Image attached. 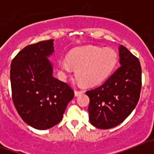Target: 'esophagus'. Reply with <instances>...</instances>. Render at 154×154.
I'll return each instance as SVG.
<instances>
[{
    "instance_id": "1",
    "label": "esophagus",
    "mask_w": 154,
    "mask_h": 154,
    "mask_svg": "<svg viewBox=\"0 0 154 154\" xmlns=\"http://www.w3.org/2000/svg\"><path fill=\"white\" fill-rule=\"evenodd\" d=\"M83 93V91H81V90H80V91H79V90H75V91H74V95H75L76 97H77V96L80 95V94H82Z\"/></svg>"
}]
</instances>
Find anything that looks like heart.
<instances>
[{
	"mask_svg": "<svg viewBox=\"0 0 154 154\" xmlns=\"http://www.w3.org/2000/svg\"><path fill=\"white\" fill-rule=\"evenodd\" d=\"M117 62L118 55L114 50L86 46L74 49L67 59H62L60 67L66 74L72 72L73 68H77L78 81L93 86L106 80L114 71Z\"/></svg>",
	"mask_w": 154,
	"mask_h": 154,
	"instance_id": "heart-1",
	"label": "heart"
}]
</instances>
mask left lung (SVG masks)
<instances>
[{"label":"left lung","instance_id":"1","mask_svg":"<svg viewBox=\"0 0 154 154\" xmlns=\"http://www.w3.org/2000/svg\"><path fill=\"white\" fill-rule=\"evenodd\" d=\"M120 67L100 86L87 91L89 122L99 129L120 125L139 102L142 88V68L139 59L125 46L119 47Z\"/></svg>","mask_w":154,"mask_h":154}]
</instances>
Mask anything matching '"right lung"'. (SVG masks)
I'll use <instances>...</instances> for the list:
<instances>
[{
    "label": "right lung",
    "mask_w": 154,
    "mask_h": 154,
    "mask_svg": "<svg viewBox=\"0 0 154 154\" xmlns=\"http://www.w3.org/2000/svg\"><path fill=\"white\" fill-rule=\"evenodd\" d=\"M54 51V39L39 42L23 48L11 63L12 101L23 121L38 130L57 125L74 96L67 83L53 77L48 57Z\"/></svg>",
    "instance_id": "add662e5"
}]
</instances>
